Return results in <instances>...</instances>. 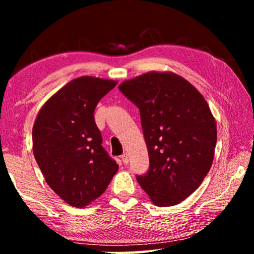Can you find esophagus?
I'll list each match as a JSON object with an SVG mask.
<instances>
[{"label": "esophagus", "mask_w": 254, "mask_h": 254, "mask_svg": "<svg viewBox=\"0 0 254 254\" xmlns=\"http://www.w3.org/2000/svg\"><path fill=\"white\" fill-rule=\"evenodd\" d=\"M121 159H122V161H123L124 165H127V163H128V158H127V153H123L122 156H121Z\"/></svg>", "instance_id": "1"}]
</instances>
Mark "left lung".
Listing matches in <instances>:
<instances>
[{"instance_id": "obj_1", "label": "left lung", "mask_w": 254, "mask_h": 254, "mask_svg": "<svg viewBox=\"0 0 254 254\" xmlns=\"http://www.w3.org/2000/svg\"><path fill=\"white\" fill-rule=\"evenodd\" d=\"M119 89L140 111L149 169L136 180L154 205L182 203L208 174L216 123L201 94L173 72L150 71Z\"/></svg>"}]
</instances>
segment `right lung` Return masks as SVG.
Listing matches in <instances>:
<instances>
[{
    "label": "right lung",
    "mask_w": 254,
    "mask_h": 254,
    "mask_svg": "<svg viewBox=\"0 0 254 254\" xmlns=\"http://www.w3.org/2000/svg\"><path fill=\"white\" fill-rule=\"evenodd\" d=\"M117 81L83 76L42 106L32 128L33 154L47 184L74 207H85L106 190L119 169L103 148L94 120L97 103Z\"/></svg>",
    "instance_id": "obj_1"
}]
</instances>
